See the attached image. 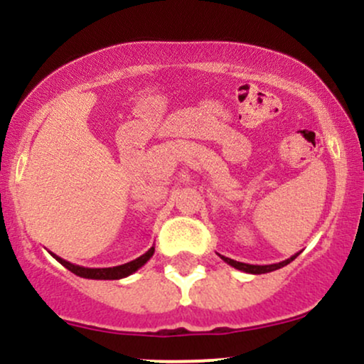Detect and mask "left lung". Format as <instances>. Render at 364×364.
Here are the masks:
<instances>
[{
  "mask_svg": "<svg viewBox=\"0 0 364 364\" xmlns=\"http://www.w3.org/2000/svg\"><path fill=\"white\" fill-rule=\"evenodd\" d=\"M301 253V252H299ZM299 253H294L292 255L291 258H287V260H282V262H279V263H270V265H252V263H243V262H236V260H232V258H228V257H223V255H219L220 258H223V260L228 263V265H231V267H235V269H237V270H241V272H246V274H255V275H258V274H267V272H274V270H277V269H282V267H286L287 263H291L292 260H294L296 257H298Z\"/></svg>",
  "mask_w": 364,
  "mask_h": 364,
  "instance_id": "left-lung-1",
  "label": "left lung"
}]
</instances>
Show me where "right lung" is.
I'll use <instances>...</instances> for the list:
<instances>
[{
	"label": "right lung",
	"mask_w": 364,
	"mask_h": 364,
	"mask_svg": "<svg viewBox=\"0 0 364 364\" xmlns=\"http://www.w3.org/2000/svg\"><path fill=\"white\" fill-rule=\"evenodd\" d=\"M154 252H156V248L152 246L149 252H145L144 255H141V257L135 258V260L123 263V265H118V267H107V269H89V267L75 265V263H72V262L63 260V258L58 257V255H54V253H51V255H53V258H56V260L60 262L63 267H65V269H68L70 272L78 275V277L95 279V281H118V279L128 277V275L136 272L140 267H144L145 263H147L150 258H152Z\"/></svg>",
	"instance_id": "obj_1"
}]
</instances>
